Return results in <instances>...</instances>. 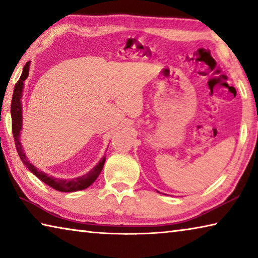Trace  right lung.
Wrapping results in <instances>:
<instances>
[{"label": "right lung", "instance_id": "right-lung-1", "mask_svg": "<svg viewBox=\"0 0 258 258\" xmlns=\"http://www.w3.org/2000/svg\"><path fill=\"white\" fill-rule=\"evenodd\" d=\"M29 72V62L25 64L23 74L19 78V81L17 82L14 90V97H12L11 101V118H12V134H14L15 143L17 151H18V155L20 159L23 160V163L27 166V168L32 172L35 176H37L41 181H43L51 187H53L56 191L61 192H73V191H78V190H84L87 186H90L92 183L97 180L99 174L101 173L104 160H106V157L99 161V164L95 166L94 168L91 169L89 173H86L85 175L75 177V178H59L54 177L52 175H49L44 172L37 169L35 166L29 163L27 157L24 154L23 147H21L20 143V131H21V123H23V112H21V92H23L24 87V81L27 78Z\"/></svg>", "mask_w": 258, "mask_h": 258}]
</instances>
